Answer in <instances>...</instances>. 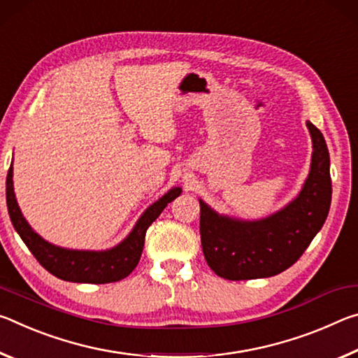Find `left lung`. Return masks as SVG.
I'll list each match as a JSON object with an SVG mask.
<instances>
[{
	"label": "left lung",
	"mask_w": 358,
	"mask_h": 358,
	"mask_svg": "<svg viewBox=\"0 0 358 358\" xmlns=\"http://www.w3.org/2000/svg\"><path fill=\"white\" fill-rule=\"evenodd\" d=\"M313 136L311 171L296 200L260 222L231 220L200 201V234L209 268L228 280L276 276L300 259L324 225L331 203L330 154L324 134Z\"/></svg>",
	"instance_id": "left-lung-1"
}]
</instances>
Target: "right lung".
Instances as JSON below:
<instances>
[{
    "mask_svg": "<svg viewBox=\"0 0 358 358\" xmlns=\"http://www.w3.org/2000/svg\"><path fill=\"white\" fill-rule=\"evenodd\" d=\"M179 195L180 189L176 187L157 203L152 204L139 219L130 236L114 249L106 252L68 250L49 244L31 230V227L23 219L19 204L15 201L13 165H10L8 178H6V203H8L9 217L17 233L20 234L22 241L27 244V248L30 249L34 259L41 263V266H44L55 278L69 280V282L109 284L127 278L136 268L141 254H143L148 228L168 206V203H171Z\"/></svg>",
    "mask_w": 358,
    "mask_h": 358,
    "instance_id": "obj_1",
    "label": "right lung"
}]
</instances>
